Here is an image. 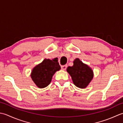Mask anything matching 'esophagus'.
I'll use <instances>...</instances> for the list:
<instances>
[{"mask_svg":"<svg viewBox=\"0 0 123 123\" xmlns=\"http://www.w3.org/2000/svg\"><path fill=\"white\" fill-rule=\"evenodd\" d=\"M67 65H62V66H61V68L62 70H65L67 68Z\"/></svg>","mask_w":123,"mask_h":123,"instance_id":"34e87169","label":"esophagus"}]
</instances>
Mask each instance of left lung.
Segmentation results:
<instances>
[{"mask_svg":"<svg viewBox=\"0 0 123 123\" xmlns=\"http://www.w3.org/2000/svg\"><path fill=\"white\" fill-rule=\"evenodd\" d=\"M73 64V66L67 67V72L71 75L75 86L81 89L86 88L93 79V71L79 58L75 59Z\"/></svg>","mask_w":123,"mask_h":123,"instance_id":"8db88e82","label":"left lung"}]
</instances>
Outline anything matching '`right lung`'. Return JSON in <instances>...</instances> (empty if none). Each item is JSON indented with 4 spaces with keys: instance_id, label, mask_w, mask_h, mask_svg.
<instances>
[{
    "instance_id": "obj_1",
    "label": "right lung",
    "mask_w": 123,
    "mask_h": 123,
    "mask_svg": "<svg viewBox=\"0 0 123 123\" xmlns=\"http://www.w3.org/2000/svg\"><path fill=\"white\" fill-rule=\"evenodd\" d=\"M60 69L61 66L56 58H46L32 69L31 79L39 88H44L50 83L54 74Z\"/></svg>"
}]
</instances>
